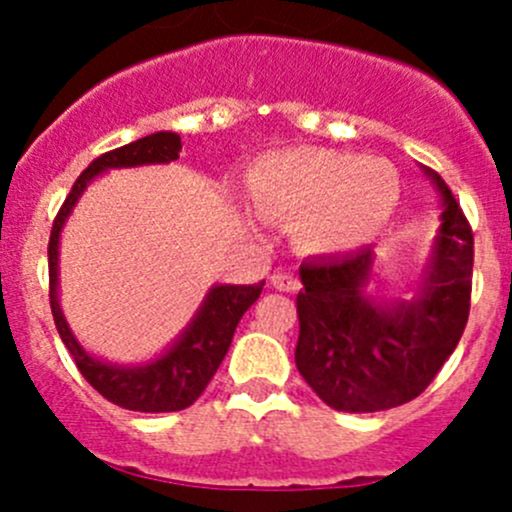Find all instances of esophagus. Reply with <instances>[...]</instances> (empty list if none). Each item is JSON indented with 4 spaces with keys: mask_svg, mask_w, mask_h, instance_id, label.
<instances>
[{
    "mask_svg": "<svg viewBox=\"0 0 512 512\" xmlns=\"http://www.w3.org/2000/svg\"><path fill=\"white\" fill-rule=\"evenodd\" d=\"M272 285L280 289V292H297L299 280L294 275H272Z\"/></svg>",
    "mask_w": 512,
    "mask_h": 512,
    "instance_id": "obj_1",
    "label": "esophagus"
}]
</instances>
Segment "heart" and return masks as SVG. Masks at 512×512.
<instances>
[{
    "label": "heart",
    "mask_w": 512,
    "mask_h": 512,
    "mask_svg": "<svg viewBox=\"0 0 512 512\" xmlns=\"http://www.w3.org/2000/svg\"><path fill=\"white\" fill-rule=\"evenodd\" d=\"M257 208L297 218L309 252H349L374 240L399 205V173L384 158L299 146L260 158L247 175Z\"/></svg>",
    "instance_id": "1"
}]
</instances>
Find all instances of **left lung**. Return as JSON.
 <instances>
[{"instance_id": "obj_1", "label": "left lung", "mask_w": 512, "mask_h": 512, "mask_svg": "<svg viewBox=\"0 0 512 512\" xmlns=\"http://www.w3.org/2000/svg\"><path fill=\"white\" fill-rule=\"evenodd\" d=\"M421 173L441 200V227L409 299L381 297L371 287L374 247L299 265L294 361L337 411L374 414L416 399L466 329L473 232L441 175L423 165Z\"/></svg>"}]
</instances>
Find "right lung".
I'll return each instance as SVG.
<instances>
[{
    "mask_svg": "<svg viewBox=\"0 0 512 512\" xmlns=\"http://www.w3.org/2000/svg\"><path fill=\"white\" fill-rule=\"evenodd\" d=\"M180 151H183V143L178 133L158 131L116 151L103 153L79 175L69 198L64 200L56 215L49 237V299L61 342L74 356L84 379L103 399L128 411H143V414H170V411L188 409L203 394L218 366L223 364L237 322L260 297L265 282L260 285H220L218 282L208 289L188 327L163 352L136 364H118V361L91 354L66 322L59 299V245L61 232L79 205L81 195L98 175H106L108 170L165 165L170 160H178Z\"/></svg>",
    "mask_w": 512,
    "mask_h": 512,
    "instance_id": "right-lung-1",
    "label": "right lung"
}]
</instances>
